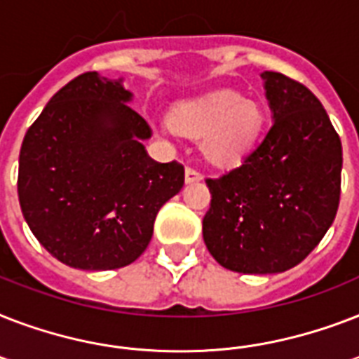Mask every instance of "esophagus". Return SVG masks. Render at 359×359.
<instances>
[{
    "label": "esophagus",
    "mask_w": 359,
    "mask_h": 359,
    "mask_svg": "<svg viewBox=\"0 0 359 359\" xmlns=\"http://www.w3.org/2000/svg\"><path fill=\"white\" fill-rule=\"evenodd\" d=\"M203 177L201 173L194 168H186V184H191V182H199Z\"/></svg>",
    "instance_id": "esophagus-1"
}]
</instances>
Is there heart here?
Segmentation results:
<instances>
[{
	"instance_id": "b5f03b06",
	"label": "heart",
	"mask_w": 359,
	"mask_h": 359,
	"mask_svg": "<svg viewBox=\"0 0 359 359\" xmlns=\"http://www.w3.org/2000/svg\"><path fill=\"white\" fill-rule=\"evenodd\" d=\"M261 108L231 91L190 100L171 111L169 123L186 135H203V152L212 162H231L250 147L261 128Z\"/></svg>"
}]
</instances>
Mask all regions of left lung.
Listing matches in <instances>:
<instances>
[{"label":"left lung","mask_w":359,"mask_h":359,"mask_svg":"<svg viewBox=\"0 0 359 359\" xmlns=\"http://www.w3.org/2000/svg\"><path fill=\"white\" fill-rule=\"evenodd\" d=\"M272 126L236 168L207 179L203 238L210 255L240 273L300 264L334 224L343 147L323 104L304 83L262 72Z\"/></svg>","instance_id":"8db88e82"}]
</instances>
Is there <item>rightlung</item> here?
<instances>
[{"instance_id": "add662e5", "label": "right lung", "mask_w": 359, "mask_h": 359, "mask_svg": "<svg viewBox=\"0 0 359 359\" xmlns=\"http://www.w3.org/2000/svg\"><path fill=\"white\" fill-rule=\"evenodd\" d=\"M123 80L86 72L25 132L18 199L36 240L67 266L114 270L147 250L158 210L184 184L179 162L145 151L151 126Z\"/></svg>"}]
</instances>
